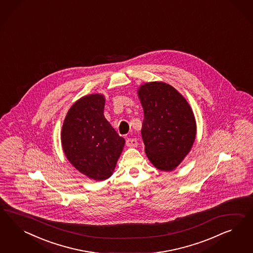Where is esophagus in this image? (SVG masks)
Returning a JSON list of instances; mask_svg holds the SVG:
<instances>
[{
	"mask_svg": "<svg viewBox=\"0 0 253 253\" xmlns=\"http://www.w3.org/2000/svg\"><path fill=\"white\" fill-rule=\"evenodd\" d=\"M126 145L129 147H136L138 145L137 140L134 138H128L126 140Z\"/></svg>",
	"mask_w": 253,
	"mask_h": 253,
	"instance_id": "esophagus-1",
	"label": "esophagus"
}]
</instances>
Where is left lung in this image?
Returning <instances> with one entry per match:
<instances>
[{
    "instance_id": "8db88e82",
    "label": "left lung",
    "mask_w": 253,
    "mask_h": 253,
    "mask_svg": "<svg viewBox=\"0 0 253 253\" xmlns=\"http://www.w3.org/2000/svg\"><path fill=\"white\" fill-rule=\"evenodd\" d=\"M138 96L144 109L142 138L154 166L170 171L189 153L197 133L191 107L172 86L161 82L141 85Z\"/></svg>"
}]
</instances>
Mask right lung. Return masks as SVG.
Instances as JSON below:
<instances>
[{"mask_svg": "<svg viewBox=\"0 0 253 253\" xmlns=\"http://www.w3.org/2000/svg\"><path fill=\"white\" fill-rule=\"evenodd\" d=\"M104 107V95L84 96L69 108L62 126V147L67 159L95 181L112 175L125 144L106 120Z\"/></svg>", "mask_w": 253, "mask_h": 253, "instance_id": "add662e5", "label": "right lung"}]
</instances>
